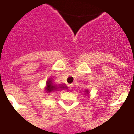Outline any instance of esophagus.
<instances>
[{"instance_id": "1", "label": "esophagus", "mask_w": 134, "mask_h": 134, "mask_svg": "<svg viewBox=\"0 0 134 134\" xmlns=\"http://www.w3.org/2000/svg\"><path fill=\"white\" fill-rule=\"evenodd\" d=\"M68 87H69V89L70 90H71L73 89L74 85L73 84H69V85H68Z\"/></svg>"}]
</instances>
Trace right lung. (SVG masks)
I'll use <instances>...</instances> for the list:
<instances>
[{"label":"right lung","mask_w":134,"mask_h":134,"mask_svg":"<svg viewBox=\"0 0 134 134\" xmlns=\"http://www.w3.org/2000/svg\"><path fill=\"white\" fill-rule=\"evenodd\" d=\"M63 88H65V87H63ZM57 90L56 87L53 85L52 82H51V80H48L47 81V83H46V92H49L53 91V90Z\"/></svg>","instance_id":"obj_1"}]
</instances>
